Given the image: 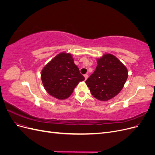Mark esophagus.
I'll return each instance as SVG.
<instances>
[{
    "mask_svg": "<svg viewBox=\"0 0 155 155\" xmlns=\"http://www.w3.org/2000/svg\"><path fill=\"white\" fill-rule=\"evenodd\" d=\"M84 77H85V80H87V79L88 78V75H87V74L84 75Z\"/></svg>",
    "mask_w": 155,
    "mask_h": 155,
    "instance_id": "esophagus-1",
    "label": "esophagus"
}]
</instances>
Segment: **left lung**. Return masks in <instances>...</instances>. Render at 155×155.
<instances>
[{
  "label": "left lung",
  "mask_w": 155,
  "mask_h": 155,
  "mask_svg": "<svg viewBox=\"0 0 155 155\" xmlns=\"http://www.w3.org/2000/svg\"><path fill=\"white\" fill-rule=\"evenodd\" d=\"M95 71L85 81L92 95L100 101H107L118 95L128 78V70L110 54L97 59Z\"/></svg>",
  "instance_id": "left-lung-1"
}]
</instances>
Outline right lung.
I'll use <instances>...</instances> for the list:
<instances>
[{
    "instance_id": "obj_1",
    "label": "right lung",
    "mask_w": 155,
    "mask_h": 155,
    "mask_svg": "<svg viewBox=\"0 0 155 155\" xmlns=\"http://www.w3.org/2000/svg\"><path fill=\"white\" fill-rule=\"evenodd\" d=\"M41 77L46 92L60 100L69 97L78 83L85 79L74 64L72 55L64 51L45 65Z\"/></svg>"
}]
</instances>
